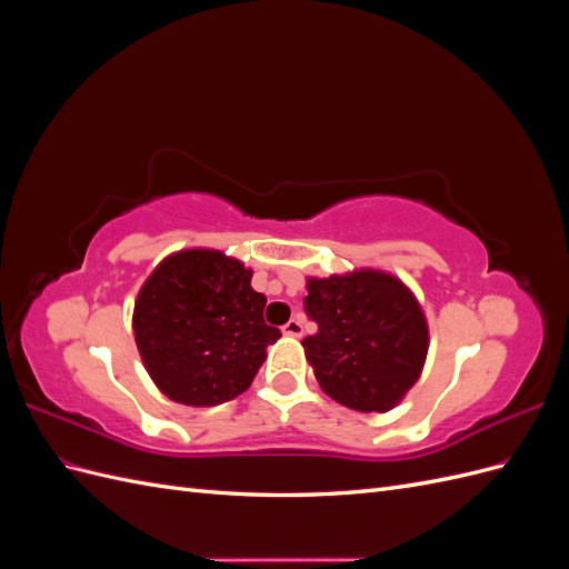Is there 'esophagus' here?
Instances as JSON below:
<instances>
[{"instance_id": "esophagus-1", "label": "esophagus", "mask_w": 569, "mask_h": 569, "mask_svg": "<svg viewBox=\"0 0 569 569\" xmlns=\"http://www.w3.org/2000/svg\"><path fill=\"white\" fill-rule=\"evenodd\" d=\"M282 332H284L287 337H301V335H303V327H301L299 320H289V322L282 327Z\"/></svg>"}]
</instances>
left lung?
Here are the masks:
<instances>
[{"label": "left lung", "instance_id": "obj_1", "mask_svg": "<svg viewBox=\"0 0 569 569\" xmlns=\"http://www.w3.org/2000/svg\"><path fill=\"white\" fill-rule=\"evenodd\" d=\"M306 313L318 332L303 351L322 391L360 412H387L418 382L429 330L416 295L391 272L360 268L308 278Z\"/></svg>", "mask_w": 569, "mask_h": 569}]
</instances>
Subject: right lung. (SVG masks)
<instances>
[{"label": "right lung", "mask_w": 569, "mask_h": 569, "mask_svg": "<svg viewBox=\"0 0 569 569\" xmlns=\"http://www.w3.org/2000/svg\"><path fill=\"white\" fill-rule=\"evenodd\" d=\"M251 268L216 249H182L153 268L134 301L142 363L170 401L206 408L244 393L282 335L263 320Z\"/></svg>", "instance_id": "add662e5"}]
</instances>
